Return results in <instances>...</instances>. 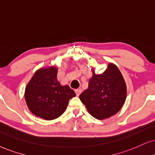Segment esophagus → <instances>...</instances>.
Instances as JSON below:
<instances>
[{
	"mask_svg": "<svg viewBox=\"0 0 155 155\" xmlns=\"http://www.w3.org/2000/svg\"><path fill=\"white\" fill-rule=\"evenodd\" d=\"M75 92H76V96H77V97H79V96L80 95V94H81V89H76L75 90Z\"/></svg>",
	"mask_w": 155,
	"mask_h": 155,
	"instance_id": "esophagus-1",
	"label": "esophagus"
}]
</instances>
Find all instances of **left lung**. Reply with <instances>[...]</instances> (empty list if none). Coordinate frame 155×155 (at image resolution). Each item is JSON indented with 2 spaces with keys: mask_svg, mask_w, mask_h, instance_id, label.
Listing matches in <instances>:
<instances>
[{
  "mask_svg": "<svg viewBox=\"0 0 155 155\" xmlns=\"http://www.w3.org/2000/svg\"><path fill=\"white\" fill-rule=\"evenodd\" d=\"M127 96L126 84L120 71L109 64L104 73L93 71L88 89L79 96L90 114L97 119L113 116L120 110Z\"/></svg>",
  "mask_w": 155,
  "mask_h": 155,
  "instance_id": "1",
  "label": "left lung"
}]
</instances>
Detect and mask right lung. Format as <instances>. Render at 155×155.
<instances>
[{
  "label": "right lung",
  "mask_w": 155,
  "mask_h": 155,
  "mask_svg": "<svg viewBox=\"0 0 155 155\" xmlns=\"http://www.w3.org/2000/svg\"><path fill=\"white\" fill-rule=\"evenodd\" d=\"M76 96L68 85L61 86L57 80V69L38 70L25 88V99L28 109L37 117L52 120L59 117L68 101Z\"/></svg>",
  "instance_id": "add662e5"
}]
</instances>
